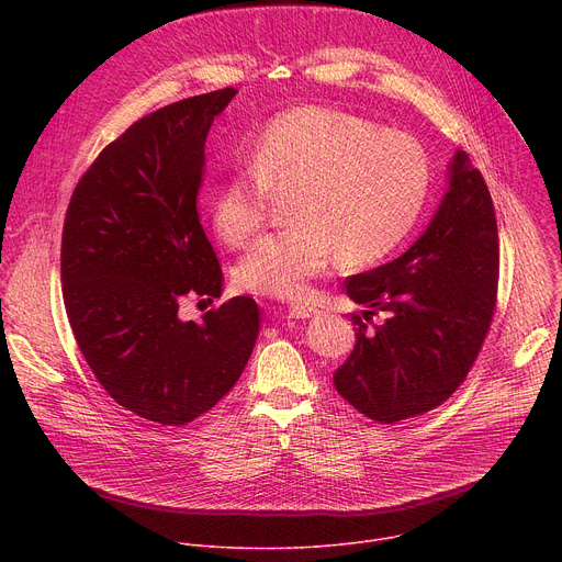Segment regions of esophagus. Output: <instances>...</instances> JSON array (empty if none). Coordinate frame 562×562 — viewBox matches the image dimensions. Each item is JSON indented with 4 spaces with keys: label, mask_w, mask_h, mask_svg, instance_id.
Instances as JSON below:
<instances>
[{
    "label": "esophagus",
    "mask_w": 562,
    "mask_h": 562,
    "mask_svg": "<svg viewBox=\"0 0 562 562\" xmlns=\"http://www.w3.org/2000/svg\"><path fill=\"white\" fill-rule=\"evenodd\" d=\"M319 311L315 306H308V304H291L289 306V317H295V319H306V317H315Z\"/></svg>",
    "instance_id": "obj_1"
}]
</instances>
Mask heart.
Instances as JSON below:
<instances>
[{
    "label": "heart",
    "instance_id": "b5f03b06",
    "mask_svg": "<svg viewBox=\"0 0 562 562\" xmlns=\"http://www.w3.org/2000/svg\"><path fill=\"white\" fill-rule=\"evenodd\" d=\"M251 169L209 198L217 235L247 247L262 231L271 195H291L293 228L269 235L237 265L235 284L278 300H302L336 260L369 267L414 231L431 187L423 146L362 117L302 106L258 137Z\"/></svg>",
    "mask_w": 562,
    "mask_h": 562
}]
</instances>
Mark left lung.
<instances>
[{"instance_id": "1", "label": "left lung", "mask_w": 562, "mask_h": 562, "mask_svg": "<svg viewBox=\"0 0 562 562\" xmlns=\"http://www.w3.org/2000/svg\"><path fill=\"white\" fill-rule=\"evenodd\" d=\"M498 224L490 189L456 150L449 189L400 258L349 278L356 347L334 373L338 393L375 423L423 416L462 384L487 338L498 291ZM387 313L382 326L370 315Z\"/></svg>"}]
</instances>
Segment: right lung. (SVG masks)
I'll return each mask as SVG.
<instances>
[{
	"label": "right lung",
	"mask_w": 562,
	"mask_h": 562,
	"mask_svg": "<svg viewBox=\"0 0 562 562\" xmlns=\"http://www.w3.org/2000/svg\"><path fill=\"white\" fill-rule=\"evenodd\" d=\"M235 89L173 102L131 124L77 182L61 233L64 306L79 351L115 403L180 427L243 375L260 331L254 297H220L222 269L200 224L204 144ZM202 300V302H204Z\"/></svg>",
	"instance_id": "obj_1"
}]
</instances>
